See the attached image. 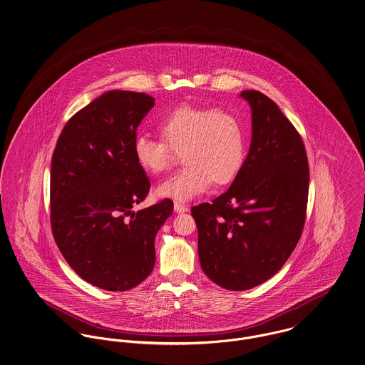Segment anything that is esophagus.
<instances>
[{
  "mask_svg": "<svg viewBox=\"0 0 365 365\" xmlns=\"http://www.w3.org/2000/svg\"><path fill=\"white\" fill-rule=\"evenodd\" d=\"M174 210H175L177 213H185V212L190 210V207H188L187 205H184V203L175 202V203H174Z\"/></svg>",
  "mask_w": 365,
  "mask_h": 365,
  "instance_id": "obj_1",
  "label": "esophagus"
}]
</instances>
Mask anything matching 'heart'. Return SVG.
<instances>
[{"instance_id":"obj_1","label":"heart","mask_w":365,"mask_h":365,"mask_svg":"<svg viewBox=\"0 0 365 365\" xmlns=\"http://www.w3.org/2000/svg\"><path fill=\"white\" fill-rule=\"evenodd\" d=\"M162 138L138 133L133 152L137 165L149 174L170 168L174 153L182 150L185 165L158 185L156 195L185 203L203 194L212 184L235 180L246 158L242 120L230 109L181 105L159 122Z\"/></svg>"}]
</instances>
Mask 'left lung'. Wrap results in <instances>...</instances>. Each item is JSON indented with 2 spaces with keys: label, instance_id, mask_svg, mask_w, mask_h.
<instances>
[{
  "label": "left lung",
  "instance_id": "8db88e82",
  "mask_svg": "<svg viewBox=\"0 0 365 365\" xmlns=\"http://www.w3.org/2000/svg\"><path fill=\"white\" fill-rule=\"evenodd\" d=\"M252 109V143L231 187L194 206L203 272L228 291L252 289L277 274L300 240L309 196L306 148L267 96L241 93Z\"/></svg>",
  "mask_w": 365,
  "mask_h": 365
}]
</instances>
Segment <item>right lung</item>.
Here are the masks:
<instances>
[{
  "label": "right lung",
  "mask_w": 365,
  "mask_h": 365,
  "mask_svg": "<svg viewBox=\"0 0 365 365\" xmlns=\"http://www.w3.org/2000/svg\"><path fill=\"white\" fill-rule=\"evenodd\" d=\"M144 93L112 90L63 127L51 162V228L68 264L101 289L128 291L155 266V237L173 213L163 199L134 212L150 184L134 158Z\"/></svg>",
  "instance_id": "add662e5"
}]
</instances>
